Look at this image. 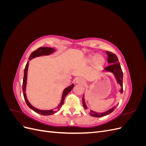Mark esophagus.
<instances>
[{
    "mask_svg": "<svg viewBox=\"0 0 146 146\" xmlns=\"http://www.w3.org/2000/svg\"><path fill=\"white\" fill-rule=\"evenodd\" d=\"M76 83L77 84H84L85 81H84L82 78H78L76 80Z\"/></svg>",
    "mask_w": 146,
    "mask_h": 146,
    "instance_id": "34e87169",
    "label": "esophagus"
}]
</instances>
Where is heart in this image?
Returning a JSON list of instances; mask_svg holds the SVG:
<instances>
[{
    "label": "heart",
    "instance_id": "1",
    "mask_svg": "<svg viewBox=\"0 0 146 146\" xmlns=\"http://www.w3.org/2000/svg\"><path fill=\"white\" fill-rule=\"evenodd\" d=\"M88 62H94V64L96 68H100L105 64V60L104 57L102 55L94 54L89 56V58H88Z\"/></svg>",
    "mask_w": 146,
    "mask_h": 146
}]
</instances>
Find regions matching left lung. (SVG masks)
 Returning <instances> with one entry per match:
<instances>
[{"mask_svg":"<svg viewBox=\"0 0 146 146\" xmlns=\"http://www.w3.org/2000/svg\"><path fill=\"white\" fill-rule=\"evenodd\" d=\"M106 53L108 55V63L110 64V66H107V68H105L104 69V70L106 72H111L114 74V77H115L116 81L118 84L120 85L121 86V93H122L123 92V83H122V80H123V72L121 69V67L120 66V63L119 62V60L117 56L113 54V53L109 52V51H106ZM82 102H83V107L85 110L87 109V106L85 104V98H84V95L83 96L82 98ZM117 107V106H116ZM116 107H114L111 108V109H110L107 111H106L105 112L103 113H97L96 111H92V110H90V114L91 116H93V117H103L105 116H107L108 114L111 113Z\"/></svg>","mask_w":146,"mask_h":146,"instance_id":"obj_1","label":"left lung"}]
</instances>
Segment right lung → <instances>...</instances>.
<instances>
[{"instance_id": "obj_1", "label": "right lung", "mask_w": 146, "mask_h": 146, "mask_svg": "<svg viewBox=\"0 0 146 146\" xmlns=\"http://www.w3.org/2000/svg\"><path fill=\"white\" fill-rule=\"evenodd\" d=\"M55 49L54 48H50V47H41L38 48L37 50H35L33 52L32 54H31L30 56H29V60L30 61L32 59L35 58V57L39 56L41 55H48L52 53H54L55 52ZM29 61H28V62L27 63V64L25 66V68L24 69V78H23V94H24V98L25 100V102L28 105V107L32 109V110L35 112H36L37 113H39L40 114H42V115L44 116H48V115H51V114H54L56 113L57 111H59L60 108L62 107V105L64 104V100L65 99L66 96L68 94L69 92L72 90V88H74V84H72L71 85H70L69 87H67L64 90L63 92V94H62V98H61V102L60 103L59 105L56 108V111L55 110H39L36 108H35L33 106L30 104V103L29 102L27 96H26V93H25V89H26V85H27V71H28V67H29Z\"/></svg>"}]
</instances>
